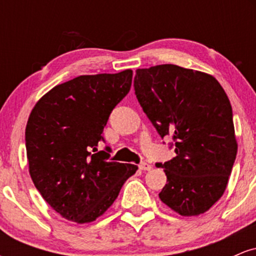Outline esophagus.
<instances>
[{
  "instance_id": "34e87169",
  "label": "esophagus",
  "mask_w": 256,
  "mask_h": 256,
  "mask_svg": "<svg viewBox=\"0 0 256 256\" xmlns=\"http://www.w3.org/2000/svg\"><path fill=\"white\" fill-rule=\"evenodd\" d=\"M140 168L142 170V171H150L152 167V165H149V164H146V162H140Z\"/></svg>"
}]
</instances>
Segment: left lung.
Wrapping results in <instances>:
<instances>
[{
    "instance_id": "8db88e82",
    "label": "left lung",
    "mask_w": 256,
    "mask_h": 256,
    "mask_svg": "<svg viewBox=\"0 0 256 256\" xmlns=\"http://www.w3.org/2000/svg\"><path fill=\"white\" fill-rule=\"evenodd\" d=\"M134 86L161 138L174 140L176 156L156 164L167 176L158 198L180 216L207 212L224 194L237 154L224 89L213 76L170 64L138 68Z\"/></svg>"
}]
</instances>
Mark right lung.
I'll list each match as a JSON object with an SVG mask.
<instances>
[{
    "label": "right lung",
    "mask_w": 256,
    "mask_h": 256,
    "mask_svg": "<svg viewBox=\"0 0 256 256\" xmlns=\"http://www.w3.org/2000/svg\"><path fill=\"white\" fill-rule=\"evenodd\" d=\"M132 71L79 77L54 86L25 130L28 171L55 212L78 224L101 216L138 167L108 161L98 144L112 110L128 94Z\"/></svg>",
    "instance_id": "obj_1"
}]
</instances>
